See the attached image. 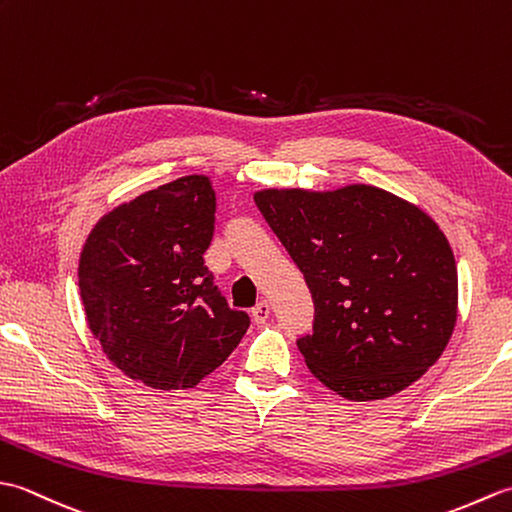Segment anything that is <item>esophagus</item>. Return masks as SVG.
<instances>
[{"mask_svg":"<svg viewBox=\"0 0 512 512\" xmlns=\"http://www.w3.org/2000/svg\"><path fill=\"white\" fill-rule=\"evenodd\" d=\"M268 317H270V303L268 301H259L257 306L253 308V319L257 323H264V321H268Z\"/></svg>","mask_w":512,"mask_h":512,"instance_id":"1","label":"esophagus"}]
</instances>
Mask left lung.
<instances>
[{
    "instance_id": "left-lung-1",
    "label": "left lung",
    "mask_w": 512,
    "mask_h": 512,
    "mask_svg": "<svg viewBox=\"0 0 512 512\" xmlns=\"http://www.w3.org/2000/svg\"><path fill=\"white\" fill-rule=\"evenodd\" d=\"M255 202L306 277L310 372L345 400L398 394L442 356L458 321V266L429 213L372 184L262 189Z\"/></svg>"
}]
</instances>
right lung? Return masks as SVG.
I'll list each match as a JSON object with an SVG mask.
<instances>
[{"label": "right lung", "instance_id": "add662e5", "mask_svg": "<svg viewBox=\"0 0 512 512\" xmlns=\"http://www.w3.org/2000/svg\"><path fill=\"white\" fill-rule=\"evenodd\" d=\"M215 206L209 176H182L114 206L83 244L88 328L107 361L151 389L195 387L248 330V314L228 308L204 266Z\"/></svg>", "mask_w": 512, "mask_h": 512}]
</instances>
